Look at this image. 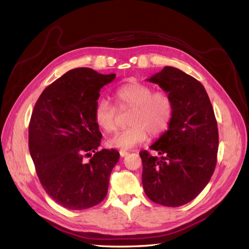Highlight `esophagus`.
Returning <instances> with one entry per match:
<instances>
[{
	"label": "esophagus",
	"mask_w": 249,
	"mask_h": 249,
	"mask_svg": "<svg viewBox=\"0 0 249 249\" xmlns=\"http://www.w3.org/2000/svg\"><path fill=\"white\" fill-rule=\"evenodd\" d=\"M128 154H129V153L127 151H123V150L120 151V156L121 157H125V156H127Z\"/></svg>",
	"instance_id": "34e87169"
}]
</instances>
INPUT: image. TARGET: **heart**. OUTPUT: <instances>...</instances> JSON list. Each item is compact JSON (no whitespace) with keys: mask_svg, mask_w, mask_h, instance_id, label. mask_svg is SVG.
I'll return each mask as SVG.
<instances>
[{"mask_svg":"<svg viewBox=\"0 0 249 249\" xmlns=\"http://www.w3.org/2000/svg\"><path fill=\"white\" fill-rule=\"evenodd\" d=\"M115 102L119 107H133L129 127L120 130L107 140L109 147L129 150L146 141L149 133L157 136L165 131L173 115V104L165 92H153L146 84L130 82L116 89ZM94 121L105 133L115 129V109L107 99H100L94 108Z\"/></svg>","mask_w":249,"mask_h":249,"instance_id":"1","label":"heart"}]
</instances>
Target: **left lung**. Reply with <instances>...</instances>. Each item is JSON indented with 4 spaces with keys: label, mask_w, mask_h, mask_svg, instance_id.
<instances>
[{
    "label": "left lung",
    "mask_w": 249,
    "mask_h": 249,
    "mask_svg": "<svg viewBox=\"0 0 249 249\" xmlns=\"http://www.w3.org/2000/svg\"><path fill=\"white\" fill-rule=\"evenodd\" d=\"M165 91L173 104L168 130L150 149L141 151L142 185L153 202L181 206L208 185L216 167L218 128L204 87L181 70L165 66L146 79Z\"/></svg>",
    "instance_id": "left-lung-1"
}]
</instances>
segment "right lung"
Listing matches in <instances>:
<instances>
[{"mask_svg":"<svg viewBox=\"0 0 249 249\" xmlns=\"http://www.w3.org/2000/svg\"><path fill=\"white\" fill-rule=\"evenodd\" d=\"M114 79L115 73L75 68L47 87L35 104L29 126L31 157L46 193L65 209L92 208L107 196L120 153L97 151L103 135L93 112L100 89ZM84 156L91 157L88 163Z\"/></svg>","mask_w":249,"mask_h":249,"instance_id":"right-lung-1","label":"right lung"}]
</instances>
